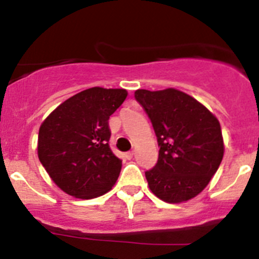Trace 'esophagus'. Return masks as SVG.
I'll use <instances>...</instances> for the list:
<instances>
[{
    "label": "esophagus",
    "instance_id": "obj_1",
    "mask_svg": "<svg viewBox=\"0 0 259 259\" xmlns=\"http://www.w3.org/2000/svg\"><path fill=\"white\" fill-rule=\"evenodd\" d=\"M134 154H135L134 152H128V153H125V158H127V159H131V158L134 157Z\"/></svg>",
    "mask_w": 259,
    "mask_h": 259
}]
</instances>
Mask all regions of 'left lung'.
I'll return each instance as SVG.
<instances>
[{"instance_id":"obj_1","label":"left lung","mask_w":259,"mask_h":259,"mask_svg":"<svg viewBox=\"0 0 259 259\" xmlns=\"http://www.w3.org/2000/svg\"><path fill=\"white\" fill-rule=\"evenodd\" d=\"M157 136L158 161L145 172L158 198L179 203L196 197L218 170L224 153L221 124L206 107L178 89L135 92Z\"/></svg>"}]
</instances>
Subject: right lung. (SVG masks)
<instances>
[{"mask_svg":"<svg viewBox=\"0 0 259 259\" xmlns=\"http://www.w3.org/2000/svg\"><path fill=\"white\" fill-rule=\"evenodd\" d=\"M125 97V89H85L59 105L41 124L38 159L70 196L98 197L118 180L122 161L110 149L109 118Z\"/></svg>","mask_w":259,"mask_h":259,"instance_id":"add662e5","label":"right lung"}]
</instances>
